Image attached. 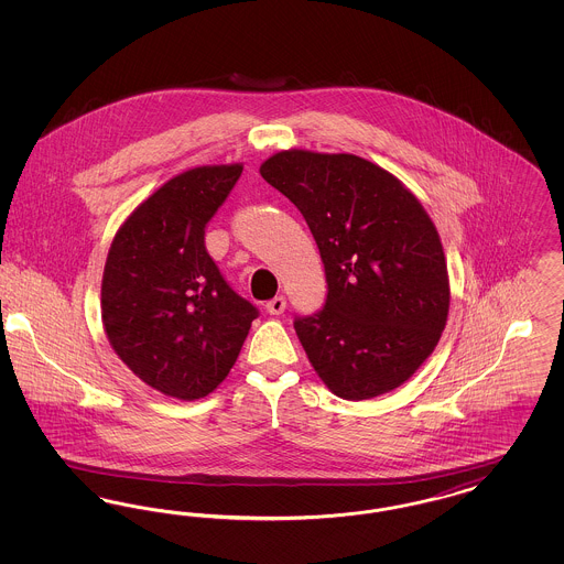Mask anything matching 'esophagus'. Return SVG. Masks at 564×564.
<instances>
[{
  "instance_id": "esophagus-1",
  "label": "esophagus",
  "mask_w": 564,
  "mask_h": 564,
  "mask_svg": "<svg viewBox=\"0 0 564 564\" xmlns=\"http://www.w3.org/2000/svg\"><path fill=\"white\" fill-rule=\"evenodd\" d=\"M285 306H288L285 297L283 295H274L269 304H267V311H269L270 315H281L285 311Z\"/></svg>"
}]
</instances>
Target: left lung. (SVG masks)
<instances>
[{
	"instance_id": "8db88e82",
	"label": "left lung",
	"mask_w": 564,
	"mask_h": 564,
	"mask_svg": "<svg viewBox=\"0 0 564 564\" xmlns=\"http://www.w3.org/2000/svg\"><path fill=\"white\" fill-rule=\"evenodd\" d=\"M304 215L327 297L295 334L327 389L350 402L389 393L430 357L448 319L440 235L419 198L355 154L283 150L260 166Z\"/></svg>"
}]
</instances>
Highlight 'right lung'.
<instances>
[{
	"mask_svg": "<svg viewBox=\"0 0 564 564\" xmlns=\"http://www.w3.org/2000/svg\"><path fill=\"white\" fill-rule=\"evenodd\" d=\"M242 164L196 166L145 198L116 232L101 283L109 345L145 384L200 400L228 376L258 308L205 247V228Z\"/></svg>",
	"mask_w": 564,
	"mask_h": 564,
	"instance_id": "1",
	"label": "right lung"
}]
</instances>
